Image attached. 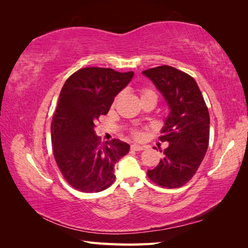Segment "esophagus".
Returning a JSON list of instances; mask_svg holds the SVG:
<instances>
[{
    "mask_svg": "<svg viewBox=\"0 0 248 248\" xmlns=\"http://www.w3.org/2000/svg\"><path fill=\"white\" fill-rule=\"evenodd\" d=\"M131 149L134 150V151H141V150L145 149V147L144 146H140V145H138V144H134V145L131 146Z\"/></svg>",
    "mask_w": 248,
    "mask_h": 248,
    "instance_id": "1",
    "label": "esophagus"
}]
</instances>
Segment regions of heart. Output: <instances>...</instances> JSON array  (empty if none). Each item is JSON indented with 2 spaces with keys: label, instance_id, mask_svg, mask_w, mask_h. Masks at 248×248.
I'll list each match as a JSON object with an SVG mask.
<instances>
[{
  "label": "heart",
  "instance_id": "heart-1",
  "mask_svg": "<svg viewBox=\"0 0 248 248\" xmlns=\"http://www.w3.org/2000/svg\"><path fill=\"white\" fill-rule=\"evenodd\" d=\"M149 96H152V97H155V98H156L155 93L154 92L148 91V89H146V91H143V93H141V98L149 97ZM134 135L136 136V138H140V132H138V131H135V132H134Z\"/></svg>",
  "mask_w": 248,
  "mask_h": 248
}]
</instances>
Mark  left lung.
Here are the masks:
<instances>
[{
    "mask_svg": "<svg viewBox=\"0 0 248 248\" xmlns=\"http://www.w3.org/2000/svg\"><path fill=\"white\" fill-rule=\"evenodd\" d=\"M167 105L161 129L168 147L159 164L147 176L163 187L175 188L192 179L202 164L209 145L210 116L202 93L194 78L176 68L160 66L143 71Z\"/></svg>",
    "mask_w": 248,
    "mask_h": 248,
    "instance_id": "1",
    "label": "left lung"
}]
</instances>
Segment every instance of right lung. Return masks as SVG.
Instances as JSON below:
<instances>
[{
  "instance_id": "obj_1",
  "label": "right lung",
  "mask_w": 248,
  "mask_h": 248,
  "mask_svg": "<svg viewBox=\"0 0 248 248\" xmlns=\"http://www.w3.org/2000/svg\"><path fill=\"white\" fill-rule=\"evenodd\" d=\"M133 76V71L88 67L73 73L62 88L51 123L52 146L62 176L78 191L108 188L116 178L115 164L130 150L119 140L100 144L94 124Z\"/></svg>"
}]
</instances>
